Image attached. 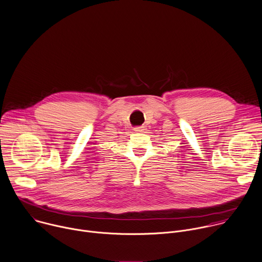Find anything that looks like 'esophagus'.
<instances>
[{"label": "esophagus", "mask_w": 262, "mask_h": 262, "mask_svg": "<svg viewBox=\"0 0 262 262\" xmlns=\"http://www.w3.org/2000/svg\"><path fill=\"white\" fill-rule=\"evenodd\" d=\"M144 129H143V127H136V128H134V131L135 132H142Z\"/></svg>", "instance_id": "obj_1"}]
</instances>
